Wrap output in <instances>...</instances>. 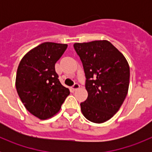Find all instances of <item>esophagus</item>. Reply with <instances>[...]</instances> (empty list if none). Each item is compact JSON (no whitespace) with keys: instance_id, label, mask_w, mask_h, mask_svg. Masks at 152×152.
<instances>
[{"instance_id":"esophagus-1","label":"esophagus","mask_w":152,"mask_h":152,"mask_svg":"<svg viewBox=\"0 0 152 152\" xmlns=\"http://www.w3.org/2000/svg\"><path fill=\"white\" fill-rule=\"evenodd\" d=\"M79 88H80V85H79L78 84H74V86H72V88H71V90H72V91H76L77 89H79Z\"/></svg>"}]
</instances>
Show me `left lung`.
Listing matches in <instances>:
<instances>
[{
	"label": "left lung",
	"mask_w": 152,
	"mask_h": 152,
	"mask_svg": "<svg viewBox=\"0 0 152 152\" xmlns=\"http://www.w3.org/2000/svg\"><path fill=\"white\" fill-rule=\"evenodd\" d=\"M86 77L87 100L80 103L83 115L89 121L102 123L117 113L129 85L128 61L107 40L75 43Z\"/></svg>",
	"instance_id": "left-lung-1"
}]
</instances>
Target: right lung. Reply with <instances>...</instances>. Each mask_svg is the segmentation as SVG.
Segmentation results:
<instances>
[{"label": "right lung", "mask_w": 152, "mask_h": 152, "mask_svg": "<svg viewBox=\"0 0 152 152\" xmlns=\"http://www.w3.org/2000/svg\"><path fill=\"white\" fill-rule=\"evenodd\" d=\"M67 47V44L43 42L28 52L19 64L17 94L26 110L40 119L56 115L70 94L55 70Z\"/></svg>", "instance_id": "add662e5"}]
</instances>
